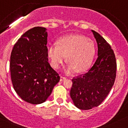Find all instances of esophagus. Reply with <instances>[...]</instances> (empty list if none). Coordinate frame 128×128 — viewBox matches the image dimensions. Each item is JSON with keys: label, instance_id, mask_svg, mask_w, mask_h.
Instances as JSON below:
<instances>
[{"label": "esophagus", "instance_id": "34e87169", "mask_svg": "<svg viewBox=\"0 0 128 128\" xmlns=\"http://www.w3.org/2000/svg\"><path fill=\"white\" fill-rule=\"evenodd\" d=\"M66 80V77H64V76H60V81H63V80Z\"/></svg>", "mask_w": 128, "mask_h": 128}]
</instances>
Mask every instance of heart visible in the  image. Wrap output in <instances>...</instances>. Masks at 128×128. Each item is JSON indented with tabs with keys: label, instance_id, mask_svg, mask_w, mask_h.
<instances>
[{
	"label": "heart",
	"instance_id": "obj_1",
	"mask_svg": "<svg viewBox=\"0 0 128 128\" xmlns=\"http://www.w3.org/2000/svg\"><path fill=\"white\" fill-rule=\"evenodd\" d=\"M96 47L92 40L82 35L63 37L57 45L49 44L47 47V56L54 68H58L66 56L68 62L65 72L70 73L75 69L78 72L86 70L92 60Z\"/></svg>",
	"mask_w": 128,
	"mask_h": 128
}]
</instances>
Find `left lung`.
I'll return each mask as SVG.
<instances>
[{
  "label": "left lung",
  "instance_id": "obj_1",
  "mask_svg": "<svg viewBox=\"0 0 128 128\" xmlns=\"http://www.w3.org/2000/svg\"><path fill=\"white\" fill-rule=\"evenodd\" d=\"M98 47L97 57L86 73L72 80L70 96L79 109L90 110L98 106L110 92L116 78V62L110 44L92 30Z\"/></svg>",
  "mask_w": 128,
  "mask_h": 128
}]
</instances>
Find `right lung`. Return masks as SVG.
I'll return each instance as SVG.
<instances>
[{"instance_id":"right-lung-1","label":"right lung","mask_w":128,"mask_h":128,"mask_svg":"<svg viewBox=\"0 0 128 128\" xmlns=\"http://www.w3.org/2000/svg\"><path fill=\"white\" fill-rule=\"evenodd\" d=\"M46 31L38 26L26 31L14 45L10 56L14 89L22 99L34 105L44 102L60 81L48 62Z\"/></svg>"}]
</instances>
